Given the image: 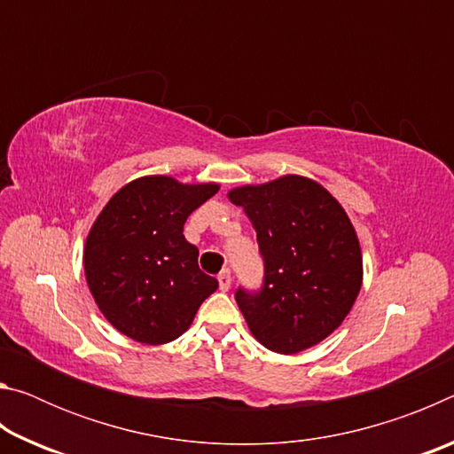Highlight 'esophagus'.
<instances>
[{"mask_svg": "<svg viewBox=\"0 0 454 454\" xmlns=\"http://www.w3.org/2000/svg\"><path fill=\"white\" fill-rule=\"evenodd\" d=\"M218 284H220V290H228L230 286H232V274H230V270H222L220 276H218Z\"/></svg>", "mask_w": 454, "mask_h": 454, "instance_id": "obj_1", "label": "esophagus"}]
</instances>
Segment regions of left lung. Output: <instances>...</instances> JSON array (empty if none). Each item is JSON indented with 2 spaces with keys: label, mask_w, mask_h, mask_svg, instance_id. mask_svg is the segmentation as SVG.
Instances as JSON below:
<instances>
[{
  "label": "left lung",
  "mask_w": 454,
  "mask_h": 454,
  "mask_svg": "<svg viewBox=\"0 0 454 454\" xmlns=\"http://www.w3.org/2000/svg\"><path fill=\"white\" fill-rule=\"evenodd\" d=\"M256 230L264 282L236 290L250 333L268 350L296 355L342 325L363 284V254L336 198L304 176L228 192Z\"/></svg>",
  "instance_id": "left-lung-1"
}]
</instances>
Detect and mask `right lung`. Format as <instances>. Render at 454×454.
<instances>
[{"label":"right lung","mask_w":454,"mask_h":454,"mask_svg":"<svg viewBox=\"0 0 454 454\" xmlns=\"http://www.w3.org/2000/svg\"><path fill=\"white\" fill-rule=\"evenodd\" d=\"M218 188L144 176L99 212L83 248V270L98 309L121 334L142 344L176 340L218 288L184 238L190 214Z\"/></svg>","instance_id":"obj_1"}]
</instances>
